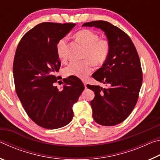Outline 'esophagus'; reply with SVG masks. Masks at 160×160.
<instances>
[{
  "label": "esophagus",
  "instance_id": "1",
  "mask_svg": "<svg viewBox=\"0 0 160 160\" xmlns=\"http://www.w3.org/2000/svg\"><path fill=\"white\" fill-rule=\"evenodd\" d=\"M82 82H83V84H84V85H85V88H87V86H86V85H87V83H86V80H82Z\"/></svg>",
  "mask_w": 160,
  "mask_h": 160
}]
</instances>
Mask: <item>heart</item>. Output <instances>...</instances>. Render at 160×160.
I'll use <instances>...</instances> for the list:
<instances>
[{"mask_svg": "<svg viewBox=\"0 0 160 160\" xmlns=\"http://www.w3.org/2000/svg\"><path fill=\"white\" fill-rule=\"evenodd\" d=\"M75 37L85 50L82 53V61H72L65 68L64 73L66 76L85 78L92 70V64L101 66L109 57L110 53L109 42L104 39H99V35L90 29H82L75 34ZM68 39L64 37L56 44V53L61 61L68 58Z\"/></svg>", "mask_w": 160, "mask_h": 160, "instance_id": "obj_1", "label": "heart"}]
</instances>
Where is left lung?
Wrapping results in <instances>:
<instances>
[{"instance_id": "obj_1", "label": "left lung", "mask_w": 160, "mask_h": 160, "mask_svg": "<svg viewBox=\"0 0 160 160\" xmlns=\"http://www.w3.org/2000/svg\"><path fill=\"white\" fill-rule=\"evenodd\" d=\"M84 26L104 31L111 47L107 61L92 75L109 86L87 85L95 94L90 102L92 117L102 126L117 125L131 114L138 99L142 82L139 56L128 35L112 24L98 20L84 23Z\"/></svg>"}]
</instances>
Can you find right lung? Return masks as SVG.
Masks as SVG:
<instances>
[{
  "mask_svg": "<svg viewBox=\"0 0 160 160\" xmlns=\"http://www.w3.org/2000/svg\"><path fill=\"white\" fill-rule=\"evenodd\" d=\"M75 26L40 23L24 35L16 50L13 62L16 92L29 117L42 128L56 129L68 124L73 117L72 105L85 89L75 76L63 79L61 90L54 85L61 78L56 76L61 67L56 44Z\"/></svg>",
  "mask_w": 160,
  "mask_h": 160,
  "instance_id": "add662e5",
  "label": "right lung"
}]
</instances>
